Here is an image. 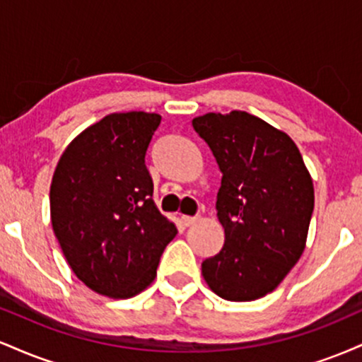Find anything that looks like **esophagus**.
Listing matches in <instances>:
<instances>
[{
    "mask_svg": "<svg viewBox=\"0 0 362 362\" xmlns=\"http://www.w3.org/2000/svg\"><path fill=\"white\" fill-rule=\"evenodd\" d=\"M197 216H182V223L184 226H192V224L197 223Z\"/></svg>",
    "mask_w": 362,
    "mask_h": 362,
    "instance_id": "1",
    "label": "esophagus"
}]
</instances>
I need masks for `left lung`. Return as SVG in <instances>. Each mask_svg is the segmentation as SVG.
<instances>
[{"label": "left lung", "mask_w": 362, "mask_h": 362, "mask_svg": "<svg viewBox=\"0 0 362 362\" xmlns=\"http://www.w3.org/2000/svg\"><path fill=\"white\" fill-rule=\"evenodd\" d=\"M192 126L223 173L216 209L224 245L202 262V276L223 300H259L305 250L313 180L294 141L255 115L209 112Z\"/></svg>", "instance_id": "left-lung-1"}]
</instances>
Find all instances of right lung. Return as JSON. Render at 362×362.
<instances>
[{
	"label": "right lung",
	"mask_w": 362,
	"mask_h": 362,
	"mask_svg": "<svg viewBox=\"0 0 362 362\" xmlns=\"http://www.w3.org/2000/svg\"><path fill=\"white\" fill-rule=\"evenodd\" d=\"M161 115L109 114L64 149L51 184L52 230L69 267L95 293L126 300L156 276L177 228L153 202L144 156Z\"/></svg>",
	"instance_id": "1"
}]
</instances>
